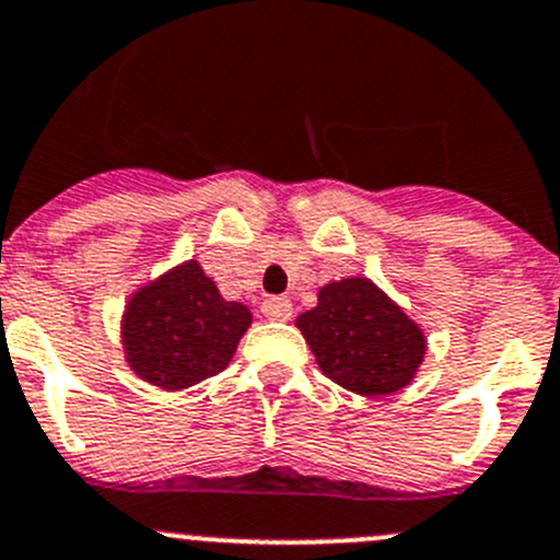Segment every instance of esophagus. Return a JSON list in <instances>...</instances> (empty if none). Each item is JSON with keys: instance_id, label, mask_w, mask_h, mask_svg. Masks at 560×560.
Returning a JSON list of instances; mask_svg holds the SVG:
<instances>
[{"instance_id": "1", "label": "esophagus", "mask_w": 560, "mask_h": 560, "mask_svg": "<svg viewBox=\"0 0 560 560\" xmlns=\"http://www.w3.org/2000/svg\"><path fill=\"white\" fill-rule=\"evenodd\" d=\"M262 314L268 319H276V323H287L292 317V301L290 298H268L262 303Z\"/></svg>"}]
</instances>
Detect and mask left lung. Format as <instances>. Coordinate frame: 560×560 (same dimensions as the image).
<instances>
[{
	"label": "left lung",
	"instance_id": "8db88e82",
	"mask_svg": "<svg viewBox=\"0 0 560 560\" xmlns=\"http://www.w3.org/2000/svg\"><path fill=\"white\" fill-rule=\"evenodd\" d=\"M325 377L361 396L401 390L424 361L427 339L374 281H330L295 319Z\"/></svg>",
	"mask_w": 560,
	"mask_h": 560
}]
</instances>
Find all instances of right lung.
Instances as JSON below:
<instances>
[{
  "label": "right lung",
  "instance_id": "obj_1",
  "mask_svg": "<svg viewBox=\"0 0 560 560\" xmlns=\"http://www.w3.org/2000/svg\"><path fill=\"white\" fill-rule=\"evenodd\" d=\"M252 312L224 301L197 259L133 292L122 314L125 361L144 383L164 390L213 377L237 350Z\"/></svg>",
  "mask_w": 560,
  "mask_h": 560
}]
</instances>
